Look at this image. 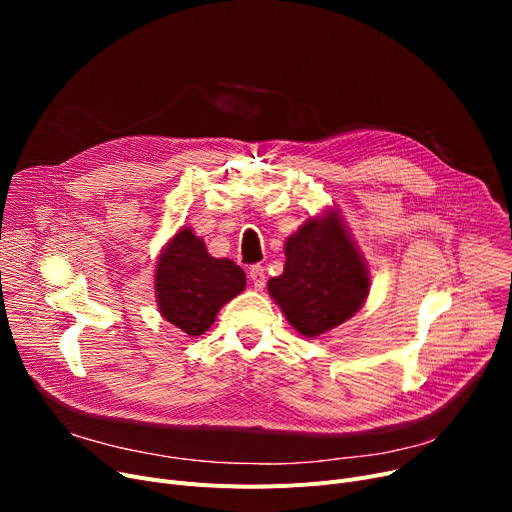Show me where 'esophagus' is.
Masks as SVG:
<instances>
[{
	"instance_id": "34e87169",
	"label": "esophagus",
	"mask_w": 512,
	"mask_h": 512,
	"mask_svg": "<svg viewBox=\"0 0 512 512\" xmlns=\"http://www.w3.org/2000/svg\"><path fill=\"white\" fill-rule=\"evenodd\" d=\"M249 280H251V284H253L257 290H263V286H265V270H263L261 265L249 267Z\"/></svg>"
}]
</instances>
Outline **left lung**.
I'll list each match as a JSON object with an SVG mask.
<instances>
[{
  "instance_id": "left-lung-1",
  "label": "left lung",
  "mask_w": 512,
  "mask_h": 512,
  "mask_svg": "<svg viewBox=\"0 0 512 512\" xmlns=\"http://www.w3.org/2000/svg\"><path fill=\"white\" fill-rule=\"evenodd\" d=\"M284 253V272L267 282V290L294 330L315 338L361 309L369 272L338 213L309 218L288 236Z\"/></svg>"
}]
</instances>
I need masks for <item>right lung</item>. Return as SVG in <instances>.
Listing matches in <instances>:
<instances>
[{"label": "right lung", "mask_w": 512, "mask_h": 512, "mask_svg": "<svg viewBox=\"0 0 512 512\" xmlns=\"http://www.w3.org/2000/svg\"><path fill=\"white\" fill-rule=\"evenodd\" d=\"M245 284L242 267L211 257L191 228H182L168 242L155 267L159 313L188 336L207 332L222 305L245 290Z\"/></svg>", "instance_id": "right-lung-1"}]
</instances>
